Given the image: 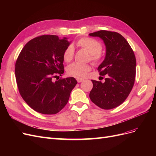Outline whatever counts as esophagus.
Returning <instances> with one entry per match:
<instances>
[{"mask_svg":"<svg viewBox=\"0 0 156 156\" xmlns=\"http://www.w3.org/2000/svg\"><path fill=\"white\" fill-rule=\"evenodd\" d=\"M77 81L78 83H81V82H83V81H84V80H83V79H77Z\"/></svg>","mask_w":156,"mask_h":156,"instance_id":"1","label":"esophagus"}]
</instances>
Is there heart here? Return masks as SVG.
Masks as SVG:
<instances>
[{
  "label": "heart",
  "mask_w": 156,
  "mask_h": 156,
  "mask_svg": "<svg viewBox=\"0 0 156 156\" xmlns=\"http://www.w3.org/2000/svg\"><path fill=\"white\" fill-rule=\"evenodd\" d=\"M76 45L80 48L87 51L90 55V58L94 63L100 62L101 58V51L102 49L100 42L90 37H82L77 41ZM73 55L74 49L73 46L69 45L64 52V60L66 62H71L73 58ZM91 69V66L89 64L73 63L68 67L67 72L70 76L77 79H82L85 77L87 73Z\"/></svg>",
  "instance_id": "heart-1"
}]
</instances>
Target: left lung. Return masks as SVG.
<instances>
[{"label": "left lung", "mask_w": 156, "mask_h": 156, "mask_svg": "<svg viewBox=\"0 0 156 156\" xmlns=\"http://www.w3.org/2000/svg\"><path fill=\"white\" fill-rule=\"evenodd\" d=\"M89 36L100 37L106 48L105 59L98 68L100 75H105V81L92 80L93 88L89 96L99 107L111 109L126 100L133 87L135 56L128 42L119 33L100 30Z\"/></svg>", "instance_id": "8db88e82"}]
</instances>
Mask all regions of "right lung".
Returning <instances> with one entry per match:
<instances>
[{
    "mask_svg": "<svg viewBox=\"0 0 156 156\" xmlns=\"http://www.w3.org/2000/svg\"><path fill=\"white\" fill-rule=\"evenodd\" d=\"M71 41L67 37L43 35L25 45L16 63L19 91L32 109L44 115H55L67 104L77 81L67 77L53 82L64 72L63 54Z\"/></svg>",
    "mask_w": 156,
    "mask_h": 156,
    "instance_id": "right-lung-1",
    "label": "right lung"
}]
</instances>
